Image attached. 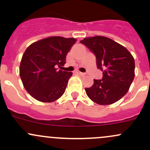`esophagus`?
<instances>
[{"label": "esophagus", "mask_w": 150, "mask_h": 150, "mask_svg": "<svg viewBox=\"0 0 150 150\" xmlns=\"http://www.w3.org/2000/svg\"><path fill=\"white\" fill-rule=\"evenodd\" d=\"M75 72H76L77 74H78V75H82V76H83V75H85V73H84V72H80V71H76Z\"/></svg>", "instance_id": "34e87169"}]
</instances>
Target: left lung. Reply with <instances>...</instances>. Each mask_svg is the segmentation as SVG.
<instances>
[{"mask_svg": "<svg viewBox=\"0 0 150 150\" xmlns=\"http://www.w3.org/2000/svg\"><path fill=\"white\" fill-rule=\"evenodd\" d=\"M95 53L97 67L103 71L102 80H94L85 92L90 100L102 105L120 100L129 90L134 78V59L125 47L101 35L80 41Z\"/></svg>", "mask_w": 150, "mask_h": 150, "instance_id": "left-lung-1", "label": "left lung"}]
</instances>
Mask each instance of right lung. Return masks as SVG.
Instances as JSON below:
<instances>
[{"mask_svg": "<svg viewBox=\"0 0 150 150\" xmlns=\"http://www.w3.org/2000/svg\"><path fill=\"white\" fill-rule=\"evenodd\" d=\"M77 39L52 36L29 45L23 55L20 76L26 91L35 100L52 103L63 95L72 72L58 70Z\"/></svg>", "mask_w": 150, "mask_h": 150, "instance_id": "right-lung-1", "label": "right lung"}]
</instances>
